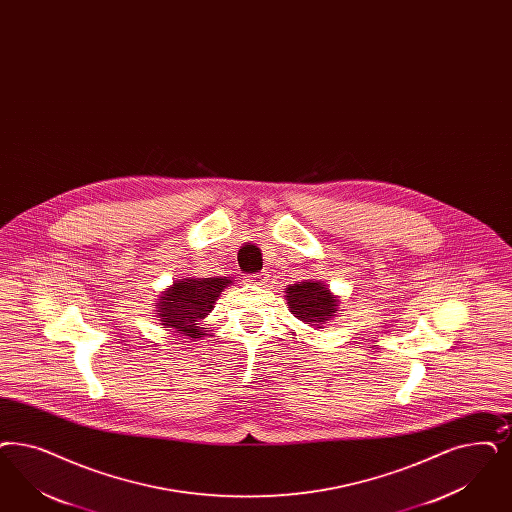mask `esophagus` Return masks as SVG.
I'll return each instance as SVG.
<instances>
[{
	"label": "esophagus",
	"instance_id": "obj_1",
	"mask_svg": "<svg viewBox=\"0 0 512 512\" xmlns=\"http://www.w3.org/2000/svg\"><path fill=\"white\" fill-rule=\"evenodd\" d=\"M266 274H251L247 276V282L253 283V285H265Z\"/></svg>",
	"mask_w": 512,
	"mask_h": 512
}]
</instances>
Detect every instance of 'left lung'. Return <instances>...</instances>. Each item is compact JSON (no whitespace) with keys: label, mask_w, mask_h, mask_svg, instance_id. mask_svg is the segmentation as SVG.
<instances>
[{"label":"left lung","mask_w":512,"mask_h":512,"mask_svg":"<svg viewBox=\"0 0 512 512\" xmlns=\"http://www.w3.org/2000/svg\"><path fill=\"white\" fill-rule=\"evenodd\" d=\"M285 300L295 318L321 329L338 312V299L321 282H299L285 289Z\"/></svg>","instance_id":"1"}]
</instances>
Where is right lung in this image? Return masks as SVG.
Masks as SVG:
<instances>
[{"mask_svg": "<svg viewBox=\"0 0 512 512\" xmlns=\"http://www.w3.org/2000/svg\"><path fill=\"white\" fill-rule=\"evenodd\" d=\"M229 278H185L174 283L157 300L160 325L176 329L183 336L200 338L204 327L200 321L213 310L221 291L230 285Z\"/></svg>", "mask_w": 512, "mask_h": 512, "instance_id": "right-lung-1", "label": "right lung"}]
</instances>
